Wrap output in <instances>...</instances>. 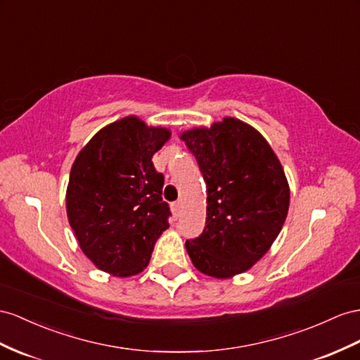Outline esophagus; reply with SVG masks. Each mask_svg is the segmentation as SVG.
<instances>
[{"mask_svg":"<svg viewBox=\"0 0 360 360\" xmlns=\"http://www.w3.org/2000/svg\"><path fill=\"white\" fill-rule=\"evenodd\" d=\"M173 211H174V214H179V211H181V202L178 200V202H174L173 204Z\"/></svg>","mask_w":360,"mask_h":360,"instance_id":"esophagus-1","label":"esophagus"}]
</instances>
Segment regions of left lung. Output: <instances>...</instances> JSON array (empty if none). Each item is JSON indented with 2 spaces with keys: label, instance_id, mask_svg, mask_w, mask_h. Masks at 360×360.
Segmentation results:
<instances>
[{
  "label": "left lung",
  "instance_id": "left-lung-1",
  "mask_svg": "<svg viewBox=\"0 0 360 360\" xmlns=\"http://www.w3.org/2000/svg\"><path fill=\"white\" fill-rule=\"evenodd\" d=\"M207 184L204 233L186 248L195 268L226 280L271 250L288 217L290 188L266 138L234 117L179 134Z\"/></svg>",
  "mask_w": 360,
  "mask_h": 360
}]
</instances>
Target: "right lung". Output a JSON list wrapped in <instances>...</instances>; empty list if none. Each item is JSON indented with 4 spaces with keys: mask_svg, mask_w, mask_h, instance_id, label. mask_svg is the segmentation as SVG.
Returning <instances> with one entry per match:
<instances>
[{
    "mask_svg": "<svg viewBox=\"0 0 360 360\" xmlns=\"http://www.w3.org/2000/svg\"><path fill=\"white\" fill-rule=\"evenodd\" d=\"M170 136L167 127L127 115L101 127L72 162L68 222L80 250L100 271L122 278L143 272L169 228L164 176L152 156Z\"/></svg>",
    "mask_w": 360,
    "mask_h": 360,
    "instance_id": "obj_1",
    "label": "right lung"
}]
</instances>
